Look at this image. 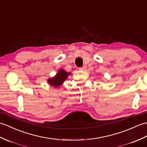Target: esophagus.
Here are the masks:
<instances>
[{"mask_svg":"<svg viewBox=\"0 0 147 147\" xmlns=\"http://www.w3.org/2000/svg\"><path fill=\"white\" fill-rule=\"evenodd\" d=\"M79 69H80V70H81V71H84V70L86 69V67H85V66L80 67H79Z\"/></svg>","mask_w":147,"mask_h":147,"instance_id":"obj_1","label":"esophagus"}]
</instances>
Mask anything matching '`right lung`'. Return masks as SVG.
Returning <instances> with one entry per match:
<instances>
[{"mask_svg": "<svg viewBox=\"0 0 147 147\" xmlns=\"http://www.w3.org/2000/svg\"><path fill=\"white\" fill-rule=\"evenodd\" d=\"M70 73H67L66 71L60 69L55 76L53 78H51V79H49L47 81H48V83L51 86L57 88L63 83L64 80L66 79L68 75Z\"/></svg>", "mask_w": 147, "mask_h": 147, "instance_id": "right-lung-1", "label": "right lung"}]
</instances>
